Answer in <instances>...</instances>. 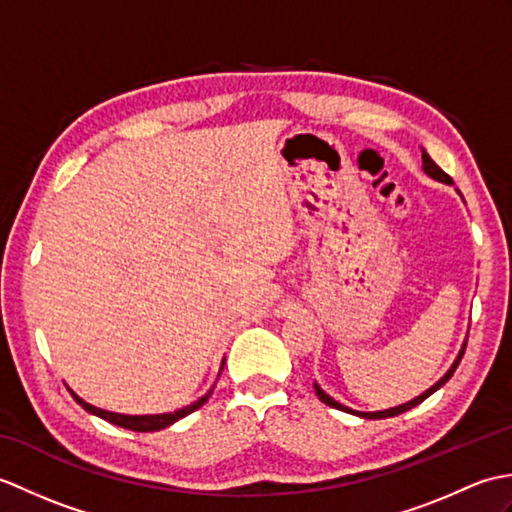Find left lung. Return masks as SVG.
Returning a JSON list of instances; mask_svg holds the SVG:
<instances>
[{
	"mask_svg": "<svg viewBox=\"0 0 512 512\" xmlns=\"http://www.w3.org/2000/svg\"><path fill=\"white\" fill-rule=\"evenodd\" d=\"M422 169L429 173L431 178H436V180H440V182H447V184H451V176H447V173H444L436 162L431 160V156L427 154V151H422ZM464 350H466V345L462 347V352H460V356L455 358V363L451 365V369L447 374H444L436 385H433L431 389H427L424 391L422 396H418V398H413V400H409V402H405V405H400V407H394V409H385V411H374V413H358V416H363V418H391V416H398V413H402V411H407V409H411V407H416V405H420V402L424 400V398H429L433 391L436 389H440L444 383H447V380L453 376V372H455V367L460 365V361H462V356H464ZM314 389H317V396H319V400L321 402H325V405H330V407H334V409H341V411H350V413H356V411H352V409H347V407H343L341 402H336L334 398H330L328 394H325V391L319 387V385H314Z\"/></svg>",
	"mask_w": 512,
	"mask_h": 512,
	"instance_id": "left-lung-1",
	"label": "left lung"
}]
</instances>
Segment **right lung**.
Listing matches in <instances>:
<instances>
[{
	"label": "right lung",
	"instance_id": "right-lung-1",
	"mask_svg": "<svg viewBox=\"0 0 512 512\" xmlns=\"http://www.w3.org/2000/svg\"><path fill=\"white\" fill-rule=\"evenodd\" d=\"M70 394H72V391H70ZM211 394H213V389L209 391V394H204L198 402H193V405H189V407H184L180 411H173V413H158V416H123V413H112V411H105V409H96V407L88 405V402H83L76 394H72V398L79 402V405L85 411H90V413H94V416H99V418L112 422V424H118V427H123V429H129V431H160V429L169 427V424H173L176 420L189 416V413H193L195 409H200L204 402L209 400Z\"/></svg>",
	"mask_w": 512,
	"mask_h": 512
}]
</instances>
